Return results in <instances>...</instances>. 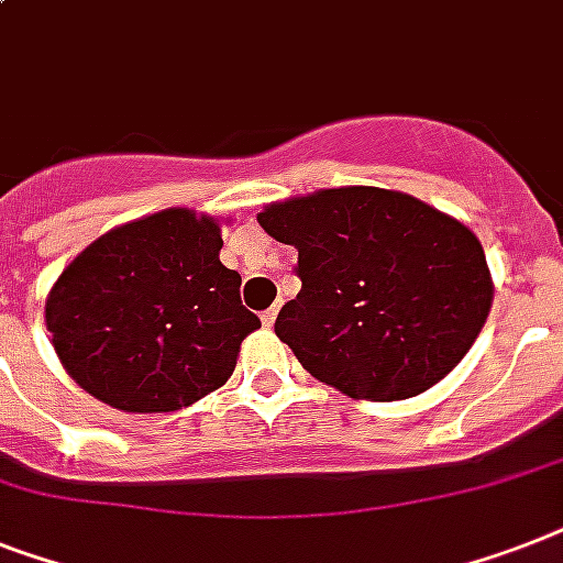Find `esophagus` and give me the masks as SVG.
Wrapping results in <instances>:
<instances>
[{"label":"esophagus","instance_id":"1","mask_svg":"<svg viewBox=\"0 0 563 563\" xmlns=\"http://www.w3.org/2000/svg\"><path fill=\"white\" fill-rule=\"evenodd\" d=\"M277 312H280V306H272L268 312H263V327L272 329L274 321H277Z\"/></svg>","mask_w":563,"mask_h":563}]
</instances>
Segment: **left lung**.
I'll list each match as a JSON object with an SVG mask.
<instances>
[{
	"label": "left lung",
	"mask_w": 563,
	"mask_h": 563,
	"mask_svg": "<svg viewBox=\"0 0 563 563\" xmlns=\"http://www.w3.org/2000/svg\"><path fill=\"white\" fill-rule=\"evenodd\" d=\"M297 249L300 291L274 332L350 399L419 396L451 373L492 312V272L468 225L385 187H329L257 213Z\"/></svg>",
	"instance_id": "8db88e82"
}]
</instances>
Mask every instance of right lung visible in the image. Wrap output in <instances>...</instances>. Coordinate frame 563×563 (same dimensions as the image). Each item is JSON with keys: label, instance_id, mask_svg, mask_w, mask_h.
I'll return each instance as SVG.
<instances>
[{"label": "right lung", "instance_id": "1", "mask_svg": "<svg viewBox=\"0 0 563 563\" xmlns=\"http://www.w3.org/2000/svg\"><path fill=\"white\" fill-rule=\"evenodd\" d=\"M222 222L190 208L132 219L89 242L45 297L59 364L123 413L190 408L234 373L260 318L222 266Z\"/></svg>", "mask_w": 563, "mask_h": 563}]
</instances>
